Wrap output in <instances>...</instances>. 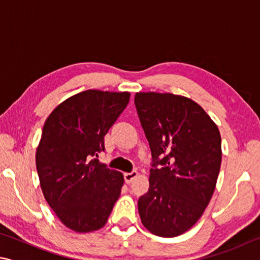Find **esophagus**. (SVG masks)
Masks as SVG:
<instances>
[{
    "label": "esophagus",
    "instance_id": "obj_1",
    "mask_svg": "<svg viewBox=\"0 0 260 260\" xmlns=\"http://www.w3.org/2000/svg\"><path fill=\"white\" fill-rule=\"evenodd\" d=\"M138 175H139V173L136 172V171H133V172H129V173H125L124 174L125 182L126 183H131L136 177H138Z\"/></svg>",
    "mask_w": 260,
    "mask_h": 260
}]
</instances>
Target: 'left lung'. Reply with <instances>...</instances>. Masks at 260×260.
<instances>
[{
    "label": "left lung",
    "mask_w": 260,
    "mask_h": 260,
    "mask_svg": "<svg viewBox=\"0 0 260 260\" xmlns=\"http://www.w3.org/2000/svg\"><path fill=\"white\" fill-rule=\"evenodd\" d=\"M134 102L155 160L149 190L138 202L141 221L157 236H179L195 225L213 195L221 165L220 132L186 96L143 91Z\"/></svg>",
    "instance_id": "8db88e82"
}]
</instances>
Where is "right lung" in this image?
I'll return each mask as SVG.
<instances>
[{
  "label": "right lung",
  "mask_w": 260,
  "mask_h": 260,
  "mask_svg": "<svg viewBox=\"0 0 260 260\" xmlns=\"http://www.w3.org/2000/svg\"><path fill=\"white\" fill-rule=\"evenodd\" d=\"M128 91L88 89L63 101L48 116L35 153L43 196L55 214L77 233L108 221L124 175L94 156L129 102Z\"/></svg>",
  "instance_id": "add662e5"
}]
</instances>
